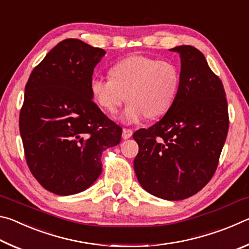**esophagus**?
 I'll return each instance as SVG.
<instances>
[{
  "label": "esophagus",
  "instance_id": "1",
  "mask_svg": "<svg viewBox=\"0 0 249 249\" xmlns=\"http://www.w3.org/2000/svg\"><path fill=\"white\" fill-rule=\"evenodd\" d=\"M133 135V130L129 129V128H123V133H122V137L124 138V140H127V138L132 137Z\"/></svg>",
  "mask_w": 249,
  "mask_h": 249
}]
</instances>
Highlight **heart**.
<instances>
[{"label":"heart","instance_id":"obj_1","mask_svg":"<svg viewBox=\"0 0 249 249\" xmlns=\"http://www.w3.org/2000/svg\"><path fill=\"white\" fill-rule=\"evenodd\" d=\"M179 86L180 72L172 62L134 56L113 66L109 78L92 79L90 93L101 108L112 114L127 99L121 119L135 124L165 115L175 103Z\"/></svg>","mask_w":249,"mask_h":249}]
</instances>
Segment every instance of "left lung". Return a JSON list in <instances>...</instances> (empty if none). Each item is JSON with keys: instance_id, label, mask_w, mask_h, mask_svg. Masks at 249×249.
<instances>
[{"instance_id": "1", "label": "left lung", "mask_w": 249, "mask_h": 249, "mask_svg": "<svg viewBox=\"0 0 249 249\" xmlns=\"http://www.w3.org/2000/svg\"><path fill=\"white\" fill-rule=\"evenodd\" d=\"M181 59L175 103L149 128L134 133L138 182L160 199L179 201L199 192L212 178L229 130L226 94L221 79L200 50L170 49Z\"/></svg>"}]
</instances>
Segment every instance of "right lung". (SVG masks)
<instances>
[{"instance_id": "1", "label": "right lung", "mask_w": 249, "mask_h": 249, "mask_svg": "<svg viewBox=\"0 0 249 249\" xmlns=\"http://www.w3.org/2000/svg\"><path fill=\"white\" fill-rule=\"evenodd\" d=\"M107 53L68 38L32 71L19 113L25 158L50 192L71 196L91 187L102 172L101 156L120 144L121 126L92 101L90 81Z\"/></svg>"}]
</instances>
